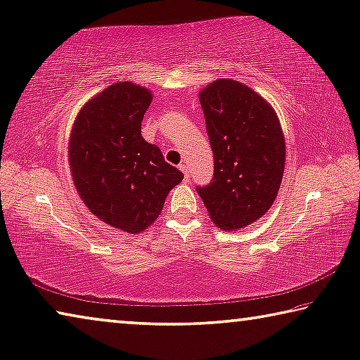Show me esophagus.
<instances>
[{"mask_svg":"<svg viewBox=\"0 0 360 360\" xmlns=\"http://www.w3.org/2000/svg\"><path fill=\"white\" fill-rule=\"evenodd\" d=\"M179 168L182 169V173H184V178H186V181H189V178H191V171H189V167H187L186 163H181V165H179Z\"/></svg>","mask_w":360,"mask_h":360,"instance_id":"esophagus-1","label":"esophagus"}]
</instances>
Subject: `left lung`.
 <instances>
[{"mask_svg":"<svg viewBox=\"0 0 360 360\" xmlns=\"http://www.w3.org/2000/svg\"><path fill=\"white\" fill-rule=\"evenodd\" d=\"M214 173L197 186L211 219L224 231L259 219L281 187L285 141L274 108L233 79H216L200 93Z\"/></svg>","mask_w":360,"mask_h":360,"instance_id":"1","label":"left lung"}]
</instances>
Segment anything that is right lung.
I'll use <instances>...</instances> for the list:
<instances>
[{"mask_svg":"<svg viewBox=\"0 0 360 360\" xmlns=\"http://www.w3.org/2000/svg\"><path fill=\"white\" fill-rule=\"evenodd\" d=\"M149 89L117 83L78 113L70 136L72 174L91 213L127 233L149 227L168 192L184 178L141 136Z\"/></svg>","mask_w":360,"mask_h":360,"instance_id":"obj_1","label":"right lung"}]
</instances>
